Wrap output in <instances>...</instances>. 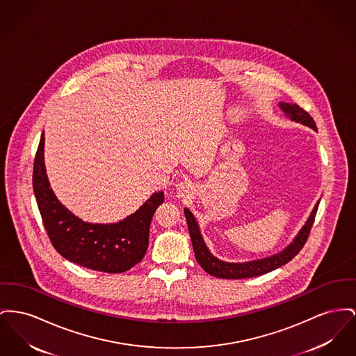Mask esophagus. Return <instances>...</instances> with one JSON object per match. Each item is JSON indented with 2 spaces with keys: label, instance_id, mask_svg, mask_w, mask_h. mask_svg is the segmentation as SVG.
<instances>
[{
  "label": "esophagus",
  "instance_id": "obj_1",
  "mask_svg": "<svg viewBox=\"0 0 356 356\" xmlns=\"http://www.w3.org/2000/svg\"><path fill=\"white\" fill-rule=\"evenodd\" d=\"M192 191H193V184H192L189 180H183V181H180V183L176 186V192H177L180 196H188V195H191Z\"/></svg>",
  "mask_w": 356,
  "mask_h": 356
}]
</instances>
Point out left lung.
<instances>
[{"label": "left lung", "mask_w": 356, "mask_h": 356, "mask_svg": "<svg viewBox=\"0 0 356 356\" xmlns=\"http://www.w3.org/2000/svg\"><path fill=\"white\" fill-rule=\"evenodd\" d=\"M280 108L292 121L300 122L302 125L309 126L314 130H317L314 118L304 108H301L300 106L296 105V104L281 102ZM317 207H318V203L314 206V211H312L309 219L307 220L305 226L300 230L298 235L294 238V241L285 250H282L278 254H274V255L268 257V258L255 259V261L243 262V264L225 262V261H220V259L215 258L207 249V246H206V243L202 238L200 230H199L197 222H196L195 216L192 215V212L188 209H184V213H186V219H187V223H188L189 235H191L192 246H193V251H195V257H196V261L199 262V265L213 277L226 278V280H241V278H252V277L262 275L265 273L272 272L274 269L288 264L291 259H293L300 252V250L304 248V245H305V242L309 236V232H311V229L314 226Z\"/></svg>", "instance_id": "1"}]
</instances>
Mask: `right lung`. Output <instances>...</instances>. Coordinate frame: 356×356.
Listing matches in <instances>:
<instances>
[{"label":"right lung","instance_id":"right-lung-1","mask_svg":"<svg viewBox=\"0 0 356 356\" xmlns=\"http://www.w3.org/2000/svg\"><path fill=\"white\" fill-rule=\"evenodd\" d=\"M32 181L47 235L65 259L97 272L124 273L145 257L153 213L164 202L163 191L154 192L118 223L83 222L64 207L49 187L44 167V133L35 156Z\"/></svg>","mask_w":356,"mask_h":356}]
</instances>
